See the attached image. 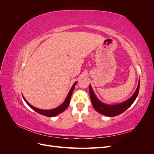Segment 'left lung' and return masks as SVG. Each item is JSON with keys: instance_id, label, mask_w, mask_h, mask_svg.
Instances as JSON below:
<instances>
[{"instance_id": "8db88e82", "label": "left lung", "mask_w": 154, "mask_h": 154, "mask_svg": "<svg viewBox=\"0 0 154 154\" xmlns=\"http://www.w3.org/2000/svg\"><path fill=\"white\" fill-rule=\"evenodd\" d=\"M139 85H140V81L139 80L136 91L132 96V97H130L127 101L123 102V103L116 105H107L102 103L96 96L91 86L89 85V92L92 106L97 112L104 116H109V117H113V116H118L128 109L132 105L134 101L136 100L139 91Z\"/></svg>"}]
</instances>
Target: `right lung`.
I'll return each instance as SVG.
<instances>
[{
    "label": "right lung",
    "instance_id": "add662e5",
    "mask_svg": "<svg viewBox=\"0 0 154 154\" xmlns=\"http://www.w3.org/2000/svg\"><path fill=\"white\" fill-rule=\"evenodd\" d=\"M76 83H77V82H76L73 84L72 87L71 88V90L69 91V94H68L67 97L66 98V100H65V101L63 102V103L60 105L59 106L57 107V108L53 109H51V110H42V109H37V108H36V107L30 105L28 103V102L27 101V100L24 98V96H23V98H24V101L26 102V103L32 109H33L35 111H36V112H38L40 114L44 115L45 116H48V117H54V116H57L58 114L63 112L68 107V106L69 105V103H70V100H71V97L72 96V92L74 91V87H75Z\"/></svg>",
    "mask_w": 154,
    "mask_h": 154
}]
</instances>
